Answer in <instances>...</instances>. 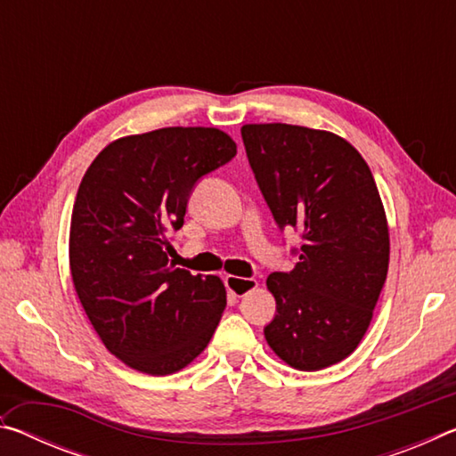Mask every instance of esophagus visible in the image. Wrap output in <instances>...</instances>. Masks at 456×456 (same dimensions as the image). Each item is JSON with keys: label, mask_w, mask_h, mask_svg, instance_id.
<instances>
[{"label": "esophagus", "mask_w": 456, "mask_h": 456, "mask_svg": "<svg viewBox=\"0 0 456 456\" xmlns=\"http://www.w3.org/2000/svg\"><path fill=\"white\" fill-rule=\"evenodd\" d=\"M225 285L231 293H235L239 297L253 289H257L256 280H249V277H237V275H225Z\"/></svg>", "instance_id": "1"}]
</instances>
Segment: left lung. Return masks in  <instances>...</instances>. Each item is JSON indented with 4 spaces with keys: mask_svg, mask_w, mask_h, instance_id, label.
<instances>
[{
    "mask_svg": "<svg viewBox=\"0 0 456 456\" xmlns=\"http://www.w3.org/2000/svg\"><path fill=\"white\" fill-rule=\"evenodd\" d=\"M247 159L281 229L304 237L289 273L267 277L277 314L265 339L285 364L314 372L358 348L390 261L388 221L362 154L328 130L243 125Z\"/></svg>",
    "mask_w": 456,
    "mask_h": 456,
    "instance_id": "left-lung-1",
    "label": "left lung"
}]
</instances>
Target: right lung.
Masks as SVG:
<instances>
[{"label":"right lung","mask_w":456,"mask_h":456,"mask_svg":"<svg viewBox=\"0 0 456 456\" xmlns=\"http://www.w3.org/2000/svg\"><path fill=\"white\" fill-rule=\"evenodd\" d=\"M235 152L219 128H159L104 146L80 183L70 221L74 288L106 350L138 372H179L217 330L225 285L168 264L167 247L195 183Z\"/></svg>","instance_id":"1"}]
</instances>
